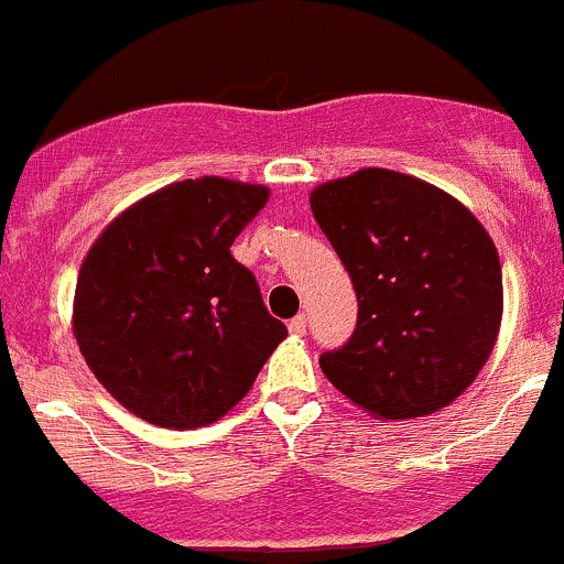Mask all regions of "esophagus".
Returning <instances> with one entry per match:
<instances>
[{
  "mask_svg": "<svg viewBox=\"0 0 564 564\" xmlns=\"http://www.w3.org/2000/svg\"><path fill=\"white\" fill-rule=\"evenodd\" d=\"M288 328H290V334H299L301 337V334L306 332V315H295L293 321L288 323Z\"/></svg>",
  "mask_w": 564,
  "mask_h": 564,
  "instance_id": "obj_1",
  "label": "esophagus"
}]
</instances>
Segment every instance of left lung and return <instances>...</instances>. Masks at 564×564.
<instances>
[{"instance_id":"1","label":"left lung","mask_w":564,"mask_h":564,"mask_svg":"<svg viewBox=\"0 0 564 564\" xmlns=\"http://www.w3.org/2000/svg\"><path fill=\"white\" fill-rule=\"evenodd\" d=\"M312 216L343 260L359 317L321 370L376 420H414L466 392L499 337L501 265L477 216L442 188L367 170L321 183Z\"/></svg>"}]
</instances>
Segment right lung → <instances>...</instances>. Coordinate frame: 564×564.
<instances>
[{"mask_svg":"<svg viewBox=\"0 0 564 564\" xmlns=\"http://www.w3.org/2000/svg\"><path fill=\"white\" fill-rule=\"evenodd\" d=\"M269 188L205 175L122 210L82 263L74 334L106 392L139 420L192 431L225 416L288 337L232 241Z\"/></svg>","mask_w":564,"mask_h":564,"instance_id":"right-lung-1","label":"right lung"}]
</instances>
